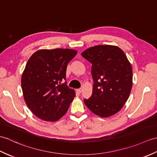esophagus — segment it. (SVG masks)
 <instances>
[{
  "mask_svg": "<svg viewBox=\"0 0 157 157\" xmlns=\"http://www.w3.org/2000/svg\"><path fill=\"white\" fill-rule=\"evenodd\" d=\"M76 91H77V92L78 93V94H80V93H81V92H82V88L77 89V90H76Z\"/></svg>",
  "mask_w": 157,
  "mask_h": 157,
  "instance_id": "34e87169",
  "label": "esophagus"
}]
</instances>
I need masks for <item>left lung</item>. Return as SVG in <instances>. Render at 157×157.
<instances>
[{"label": "left lung", "mask_w": 157, "mask_h": 157, "mask_svg": "<svg viewBox=\"0 0 157 157\" xmlns=\"http://www.w3.org/2000/svg\"><path fill=\"white\" fill-rule=\"evenodd\" d=\"M81 55L92 63L94 79L92 94L90 98L84 99L85 105L101 117L116 114L128 101L132 90L131 63L117 46H94Z\"/></svg>", "instance_id": "left-lung-1"}]
</instances>
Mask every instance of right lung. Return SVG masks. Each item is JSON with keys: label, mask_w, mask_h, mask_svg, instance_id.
<instances>
[{"label": "right lung", "mask_w": 157, "mask_h": 157, "mask_svg": "<svg viewBox=\"0 0 157 157\" xmlns=\"http://www.w3.org/2000/svg\"><path fill=\"white\" fill-rule=\"evenodd\" d=\"M78 51L68 48L41 49L29 59L21 76L23 98L37 117L56 121L67 111L75 93L65 84L69 62Z\"/></svg>", "instance_id": "add662e5"}]
</instances>
